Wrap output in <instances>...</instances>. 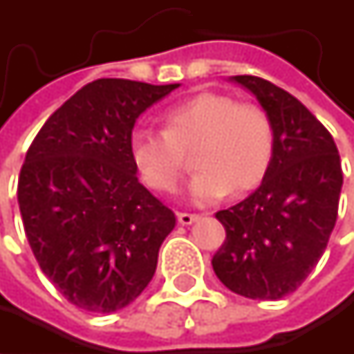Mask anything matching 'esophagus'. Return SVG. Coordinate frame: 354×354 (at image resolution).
<instances>
[{
  "label": "esophagus",
  "instance_id": "1",
  "mask_svg": "<svg viewBox=\"0 0 354 354\" xmlns=\"http://www.w3.org/2000/svg\"><path fill=\"white\" fill-rule=\"evenodd\" d=\"M198 219V215H194V213H178V221L182 223V225H190V223H194Z\"/></svg>",
  "mask_w": 354,
  "mask_h": 354
}]
</instances>
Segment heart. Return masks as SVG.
Segmentation results:
<instances>
[{
  "instance_id": "obj_1",
  "label": "heart",
  "mask_w": 354,
  "mask_h": 354,
  "mask_svg": "<svg viewBox=\"0 0 354 354\" xmlns=\"http://www.w3.org/2000/svg\"><path fill=\"white\" fill-rule=\"evenodd\" d=\"M194 151L190 182L194 203H215L227 192L242 194L266 176L274 153V131L268 114L256 104H240L217 92H203L164 112V131L139 129L131 135V158L145 184L174 192L188 170L186 153Z\"/></svg>"
}]
</instances>
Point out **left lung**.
Listing matches in <instances>:
<instances>
[{"instance_id": "obj_1", "label": "left lung", "mask_w": 354, "mask_h": 354, "mask_svg": "<svg viewBox=\"0 0 354 354\" xmlns=\"http://www.w3.org/2000/svg\"><path fill=\"white\" fill-rule=\"evenodd\" d=\"M250 90L274 131L262 184L242 203L215 213L225 242L211 260L217 279L250 299H281L314 270L338 215L342 166L328 129L283 88L234 75Z\"/></svg>"}]
</instances>
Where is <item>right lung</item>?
Segmentation results:
<instances>
[{
	"label": "right lung",
	"mask_w": 354,
	"mask_h": 354,
	"mask_svg": "<svg viewBox=\"0 0 354 354\" xmlns=\"http://www.w3.org/2000/svg\"><path fill=\"white\" fill-rule=\"evenodd\" d=\"M176 88L96 80L48 116L26 151L18 205L28 244L63 297L86 312L135 301L176 225L131 158L135 120Z\"/></svg>",
	"instance_id": "obj_1"
}]
</instances>
